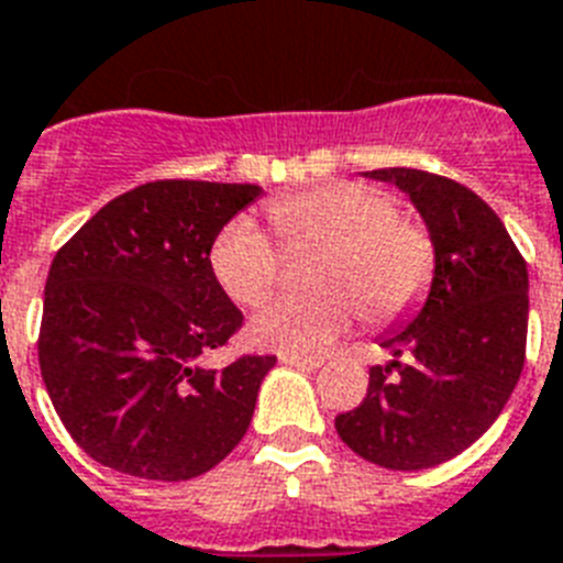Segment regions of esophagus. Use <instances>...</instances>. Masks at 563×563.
I'll list each match as a JSON object with an SVG mask.
<instances>
[{
	"label": "esophagus",
	"instance_id": "1",
	"mask_svg": "<svg viewBox=\"0 0 563 563\" xmlns=\"http://www.w3.org/2000/svg\"><path fill=\"white\" fill-rule=\"evenodd\" d=\"M280 361L286 367H297V369H318L323 364L321 358H306V355H291V353H283Z\"/></svg>",
	"mask_w": 563,
	"mask_h": 563
}]
</instances>
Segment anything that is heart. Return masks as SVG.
<instances>
[{"mask_svg": "<svg viewBox=\"0 0 563 563\" xmlns=\"http://www.w3.org/2000/svg\"><path fill=\"white\" fill-rule=\"evenodd\" d=\"M272 217L291 242H329L321 266L323 295H283L249 323L257 346L318 355L358 321H393L424 295L433 274V245L422 228L405 222L385 190L335 181L272 199ZM210 268L236 303H260L280 280L277 242L242 213L213 240Z\"/></svg>", "mask_w": 563, "mask_h": 563, "instance_id": "obj_1", "label": "heart"}]
</instances>
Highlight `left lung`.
Masks as SVG:
<instances>
[{"label":"left lung","mask_w":563,"mask_h":563,"mask_svg":"<svg viewBox=\"0 0 563 563\" xmlns=\"http://www.w3.org/2000/svg\"><path fill=\"white\" fill-rule=\"evenodd\" d=\"M361 176L408 196L433 245V277L419 312L378 338L393 361L369 369L367 399L338 416L335 431L367 463L422 472L477 442L518 385L527 263L500 217L468 187L410 167Z\"/></svg>","instance_id":"1"}]
</instances>
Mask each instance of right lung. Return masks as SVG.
I'll list each match as a JSON object with an SVG mask.
<instances>
[{"mask_svg": "<svg viewBox=\"0 0 563 563\" xmlns=\"http://www.w3.org/2000/svg\"><path fill=\"white\" fill-rule=\"evenodd\" d=\"M257 185L150 181L57 251L45 280L40 369L91 460L141 479L199 477L245 437L274 355L202 364L242 323L210 268L213 240Z\"/></svg>", "mask_w": 563, "mask_h": 563, "instance_id": "add662e5", "label": "right lung"}]
</instances>
